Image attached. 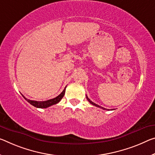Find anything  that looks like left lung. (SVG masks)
I'll return each instance as SVG.
<instances>
[{
    "label": "left lung",
    "instance_id": "left-lung-1",
    "mask_svg": "<svg viewBox=\"0 0 155 155\" xmlns=\"http://www.w3.org/2000/svg\"><path fill=\"white\" fill-rule=\"evenodd\" d=\"M86 98H87V99L88 101H89L91 104H92L93 105H94V106H96V107H100V108H102L103 110H107V109H105V108H104V107H101V106H99V105H97V104H94V102H92V101H91V100L89 99V98H88V97H87V95H86Z\"/></svg>",
    "mask_w": 155,
    "mask_h": 155
}]
</instances>
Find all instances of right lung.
I'll list each match as a JSON object with an SVG mask.
<instances>
[{
  "instance_id": "right-lung-1",
  "label": "right lung",
  "mask_w": 155,
  "mask_h": 155,
  "mask_svg": "<svg viewBox=\"0 0 155 155\" xmlns=\"http://www.w3.org/2000/svg\"><path fill=\"white\" fill-rule=\"evenodd\" d=\"M65 88H66V87H65V89L63 90V92H61L59 95L57 96L56 97L54 98V99H50V100L45 101H36L29 100L25 97L23 95V97H24V99L27 101L31 105H32L33 106L36 107H38V108H46V107H50V106H51V105H53L54 104H58V103L59 102L61 99H62V98L63 97V96H64V94H65Z\"/></svg>"
}]
</instances>
